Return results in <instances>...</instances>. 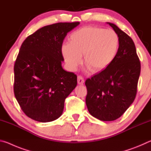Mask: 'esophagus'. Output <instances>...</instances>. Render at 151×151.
<instances>
[{
	"label": "esophagus",
	"mask_w": 151,
	"mask_h": 151,
	"mask_svg": "<svg viewBox=\"0 0 151 151\" xmlns=\"http://www.w3.org/2000/svg\"><path fill=\"white\" fill-rule=\"evenodd\" d=\"M77 81H78V85H83L85 82V80H84L83 77L82 76H78V78H77Z\"/></svg>",
	"instance_id": "34e87169"
}]
</instances>
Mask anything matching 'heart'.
<instances>
[{"instance_id":"b5f03b06","label":"heart","mask_w":151,"mask_h":151,"mask_svg":"<svg viewBox=\"0 0 151 151\" xmlns=\"http://www.w3.org/2000/svg\"><path fill=\"white\" fill-rule=\"evenodd\" d=\"M120 38L113 30L85 27L70 35L69 42L61 47L66 65L75 70L83 62L94 72H99L111 65L118 55Z\"/></svg>"}]
</instances>
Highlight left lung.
<instances>
[{
	"instance_id": "1",
	"label": "left lung",
	"mask_w": 151,
	"mask_h": 151,
	"mask_svg": "<svg viewBox=\"0 0 151 151\" xmlns=\"http://www.w3.org/2000/svg\"><path fill=\"white\" fill-rule=\"evenodd\" d=\"M108 23L120 38L118 55L111 65L85 81L89 113L103 121L119 119L133 103L140 73L133 40L115 24Z\"/></svg>"
}]
</instances>
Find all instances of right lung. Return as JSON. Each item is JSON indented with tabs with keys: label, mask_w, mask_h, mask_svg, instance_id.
<instances>
[{
	"label": "right lung",
	"mask_w": 151,
	"mask_h": 151,
	"mask_svg": "<svg viewBox=\"0 0 151 151\" xmlns=\"http://www.w3.org/2000/svg\"><path fill=\"white\" fill-rule=\"evenodd\" d=\"M80 22H58L37 30L24 40L14 66V93L22 111L35 121H54L63 113L65 99L77 76L63 68L61 47Z\"/></svg>",
	"instance_id": "1"
}]
</instances>
